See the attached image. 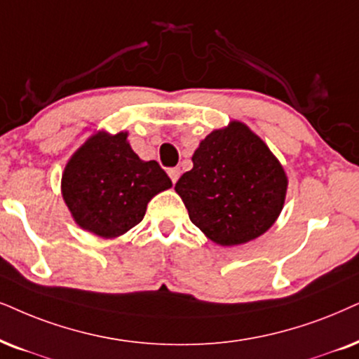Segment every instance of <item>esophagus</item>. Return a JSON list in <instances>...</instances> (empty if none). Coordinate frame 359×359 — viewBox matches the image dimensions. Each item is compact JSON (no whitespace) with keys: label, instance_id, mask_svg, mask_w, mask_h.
Returning <instances> with one entry per match:
<instances>
[{"label":"esophagus","instance_id":"obj_1","mask_svg":"<svg viewBox=\"0 0 359 359\" xmlns=\"http://www.w3.org/2000/svg\"><path fill=\"white\" fill-rule=\"evenodd\" d=\"M167 172H169V177H170L172 182L175 184L177 180H179V177H180V169H179V167H172V169H169Z\"/></svg>","mask_w":359,"mask_h":359}]
</instances>
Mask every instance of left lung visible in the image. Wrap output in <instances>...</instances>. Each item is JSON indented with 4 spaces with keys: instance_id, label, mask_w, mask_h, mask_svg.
Returning <instances> with one entry per match:
<instances>
[{
    "instance_id": "8db88e82",
    "label": "left lung",
    "mask_w": 359,
    "mask_h": 359,
    "mask_svg": "<svg viewBox=\"0 0 359 359\" xmlns=\"http://www.w3.org/2000/svg\"><path fill=\"white\" fill-rule=\"evenodd\" d=\"M192 170L175 184L189 217L222 247L252 242L283 210L288 177L283 165L247 124L230 121L201 140Z\"/></svg>"
}]
</instances>
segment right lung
I'll list each match as a JSON object with an SVG mask.
<instances>
[{"mask_svg":"<svg viewBox=\"0 0 359 359\" xmlns=\"http://www.w3.org/2000/svg\"><path fill=\"white\" fill-rule=\"evenodd\" d=\"M172 187L156 161H142L127 133L99 130L72 154L61 179V194L81 229L102 238L129 232L144 219L147 203Z\"/></svg>","mask_w":359,"mask_h":359,"instance_id":"obj_1","label":"right lung"}]
</instances>
